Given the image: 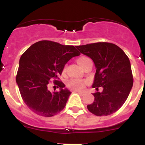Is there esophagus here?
Instances as JSON below:
<instances>
[{"instance_id":"1","label":"esophagus","mask_w":145,"mask_h":145,"mask_svg":"<svg viewBox=\"0 0 145 145\" xmlns=\"http://www.w3.org/2000/svg\"><path fill=\"white\" fill-rule=\"evenodd\" d=\"M76 92H77L78 94L81 95H84V94H86L85 91H76Z\"/></svg>"}]
</instances>
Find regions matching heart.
<instances>
[{
    "label": "heart",
    "mask_w": 145,
    "mask_h": 145,
    "mask_svg": "<svg viewBox=\"0 0 145 145\" xmlns=\"http://www.w3.org/2000/svg\"><path fill=\"white\" fill-rule=\"evenodd\" d=\"M87 59L88 58L82 56V57L79 58L77 60L78 63L81 67H82L83 63H84V61ZM84 84H85V82L84 80H82L71 79L67 82V86L71 89L82 90L84 87Z\"/></svg>",
    "instance_id": "obj_1"
}]
</instances>
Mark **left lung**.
Segmentation results:
<instances>
[{
    "label": "left lung",
    "mask_w": 145,
    "mask_h": 145,
    "mask_svg": "<svg viewBox=\"0 0 145 145\" xmlns=\"http://www.w3.org/2000/svg\"><path fill=\"white\" fill-rule=\"evenodd\" d=\"M80 53L93 61L96 68L93 88L95 99L87 108L96 116H107L117 111L127 99L133 86L130 61L122 49L106 42L77 46Z\"/></svg>",
    "instance_id": "1"
}]
</instances>
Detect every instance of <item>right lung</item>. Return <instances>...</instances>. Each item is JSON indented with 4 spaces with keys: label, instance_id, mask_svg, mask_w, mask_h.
Returning a JSON list of instances; mask_svg holds the SVG:
<instances>
[{
    "label": "right lung",
    "instance_id": "add662e5",
    "mask_svg": "<svg viewBox=\"0 0 145 145\" xmlns=\"http://www.w3.org/2000/svg\"><path fill=\"white\" fill-rule=\"evenodd\" d=\"M80 54L74 46L46 40L38 41L24 52L20 59L16 83L22 99L33 112L50 117L64 108L71 92L56 79L66 63ZM52 79H56L59 92L48 89Z\"/></svg>",
    "mask_w": 145,
    "mask_h": 145
}]
</instances>
